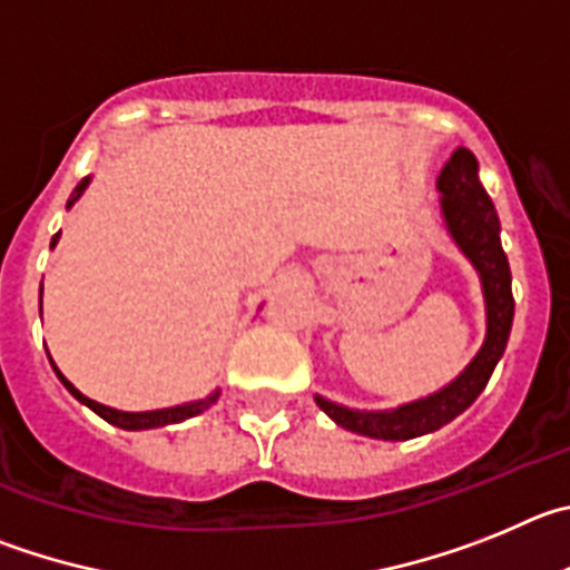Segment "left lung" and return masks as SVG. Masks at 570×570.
<instances>
[{"instance_id": "obj_1", "label": "left lung", "mask_w": 570, "mask_h": 570, "mask_svg": "<svg viewBox=\"0 0 570 570\" xmlns=\"http://www.w3.org/2000/svg\"><path fill=\"white\" fill-rule=\"evenodd\" d=\"M438 187L443 193L440 204H443L445 227H449L451 238L458 240V247L469 255V261L483 278L489 335H485L483 348L476 352V357L458 381L440 389L432 397L400 406L394 412H355V409L315 397L317 406L330 414L337 425H343L348 432L363 434V438L412 440L420 438V434L438 432L440 425L451 423L480 397L497 361L505 352V343H509L511 321H514L511 269L500 244V218H497L489 193L476 178L474 153L458 147L451 161L440 173Z\"/></svg>"}]
</instances>
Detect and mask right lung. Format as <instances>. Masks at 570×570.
I'll use <instances>...</instances> for the list:
<instances>
[{
  "instance_id": "add662e5",
  "label": "right lung",
  "mask_w": 570,
  "mask_h": 570,
  "mask_svg": "<svg viewBox=\"0 0 570 570\" xmlns=\"http://www.w3.org/2000/svg\"><path fill=\"white\" fill-rule=\"evenodd\" d=\"M85 187H87V178L79 184V187H76V193H73V198H70V204H73L76 198L81 196V189H85ZM70 204H68V207H70ZM56 240H59V235H53V240H50V247H53ZM53 368H56V366H53ZM56 374H59V381L65 383V389H68V392L73 394V397L79 400V403H85V406L94 409V412L99 414V417H105L107 423L119 425V429H130V432H138V429H158V425L181 423V420H187V417H196V414H202L204 409H209V403H213V400L218 397V394H213V397L198 400V403H184V406L158 409V412H116V409L101 406V403H96V400L85 397V394H81L79 389L73 386V383L65 381V374H61L59 368H56Z\"/></svg>"
}]
</instances>
